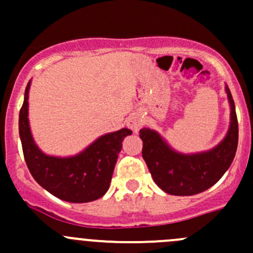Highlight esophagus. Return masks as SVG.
<instances>
[{
	"mask_svg": "<svg viewBox=\"0 0 253 253\" xmlns=\"http://www.w3.org/2000/svg\"><path fill=\"white\" fill-rule=\"evenodd\" d=\"M127 126L128 128H131L133 132H138V129L142 127V119L141 116L137 113H133L127 119Z\"/></svg>",
	"mask_w": 253,
	"mask_h": 253,
	"instance_id": "34e87169",
	"label": "esophagus"
}]
</instances>
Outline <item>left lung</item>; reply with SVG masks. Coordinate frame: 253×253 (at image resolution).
Wrapping results in <instances>:
<instances>
[{
  "mask_svg": "<svg viewBox=\"0 0 253 253\" xmlns=\"http://www.w3.org/2000/svg\"><path fill=\"white\" fill-rule=\"evenodd\" d=\"M230 103V126L223 140L209 151L182 153L172 148L155 129H140L142 157L153 181L162 191L174 196H192L209 190L230 169L238 143L235 102L226 84Z\"/></svg>",
  "mask_w": 253,
  "mask_h": 253,
  "instance_id": "8db88e82",
  "label": "left lung"
}]
</instances>
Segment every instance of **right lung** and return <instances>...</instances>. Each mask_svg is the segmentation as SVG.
<instances>
[{
    "mask_svg": "<svg viewBox=\"0 0 253 253\" xmlns=\"http://www.w3.org/2000/svg\"><path fill=\"white\" fill-rule=\"evenodd\" d=\"M30 87L31 81L26 87L18 129L25 161L32 177L44 190L63 201L84 204L102 197L110 187L122 141L132 131L121 128L102 134L77 155L67 157L46 155L35 142L31 132L28 120Z\"/></svg>",
    "mask_w": 253,
    "mask_h": 253,
    "instance_id": "obj_1",
    "label": "right lung"
}]
</instances>
